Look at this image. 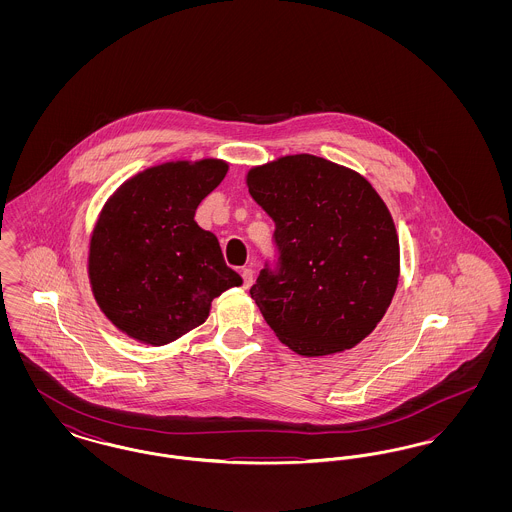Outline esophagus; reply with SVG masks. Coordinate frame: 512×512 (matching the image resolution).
<instances>
[{"label": "esophagus", "instance_id": "1", "mask_svg": "<svg viewBox=\"0 0 512 512\" xmlns=\"http://www.w3.org/2000/svg\"><path fill=\"white\" fill-rule=\"evenodd\" d=\"M242 278H244V288H251L253 278H255L253 268H244V270H242Z\"/></svg>", "mask_w": 512, "mask_h": 512}]
</instances>
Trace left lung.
Returning a JSON list of instances; mask_svg holds the SVG:
<instances>
[{
    "instance_id": "1",
    "label": "left lung",
    "mask_w": 512,
    "mask_h": 512,
    "mask_svg": "<svg viewBox=\"0 0 512 512\" xmlns=\"http://www.w3.org/2000/svg\"><path fill=\"white\" fill-rule=\"evenodd\" d=\"M276 222L280 270L249 290L276 338L301 357L355 347L384 318L399 282L390 209L363 174L311 153L245 174Z\"/></svg>"
}]
</instances>
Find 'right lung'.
<instances>
[{
    "label": "right lung",
    "instance_id": "right-lung-1",
    "mask_svg": "<svg viewBox=\"0 0 512 512\" xmlns=\"http://www.w3.org/2000/svg\"><path fill=\"white\" fill-rule=\"evenodd\" d=\"M224 159H176L130 176L107 197L88 247V280L107 320L161 347L203 324L220 293L242 286L197 205L228 172Z\"/></svg>",
    "mask_w": 512,
    "mask_h": 512
}]
</instances>
